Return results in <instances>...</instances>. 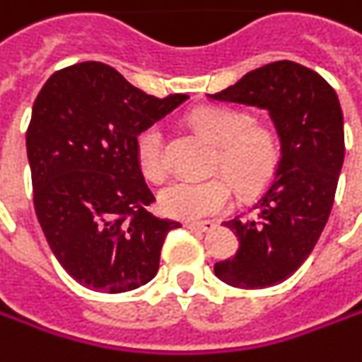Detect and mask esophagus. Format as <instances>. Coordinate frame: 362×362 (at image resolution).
Masks as SVG:
<instances>
[{
    "label": "esophagus",
    "mask_w": 362,
    "mask_h": 362,
    "mask_svg": "<svg viewBox=\"0 0 362 362\" xmlns=\"http://www.w3.org/2000/svg\"><path fill=\"white\" fill-rule=\"evenodd\" d=\"M185 228L193 230V232H209L216 228V224L214 222H185Z\"/></svg>",
    "instance_id": "1"
}]
</instances>
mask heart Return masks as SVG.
I'll use <instances>...</instances> for the list:
<instances>
[{
	"label": "heart",
	"instance_id": "heart-1",
	"mask_svg": "<svg viewBox=\"0 0 362 362\" xmlns=\"http://www.w3.org/2000/svg\"><path fill=\"white\" fill-rule=\"evenodd\" d=\"M191 124L218 144L216 169L228 173L211 179H177L158 195L163 214L177 220H204L226 211L234 202V185L243 195L262 191L279 169L283 142L271 124L228 105H204L191 114ZM136 160L142 175L154 183L169 173L163 124L153 122L136 136Z\"/></svg>",
	"mask_w": 362,
	"mask_h": 362
}]
</instances>
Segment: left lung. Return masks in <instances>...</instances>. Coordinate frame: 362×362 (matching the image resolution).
I'll return each instance as SVG.
<instances>
[{
  "label": "left lung",
  "mask_w": 362,
  "mask_h": 362,
  "mask_svg": "<svg viewBox=\"0 0 362 362\" xmlns=\"http://www.w3.org/2000/svg\"><path fill=\"white\" fill-rule=\"evenodd\" d=\"M209 98L267 110L281 136L275 177L248 216L224 222L238 236L236 255L214 264L232 287H273L303 264L330 218L344 163L340 101L326 79L293 61L255 69Z\"/></svg>",
  "instance_id": "8db88e82"
}]
</instances>
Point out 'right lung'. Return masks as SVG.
<instances>
[{
	"instance_id": "1",
	"label": "right lung",
	"mask_w": 362,
	"mask_h": 362,
	"mask_svg": "<svg viewBox=\"0 0 362 362\" xmlns=\"http://www.w3.org/2000/svg\"><path fill=\"white\" fill-rule=\"evenodd\" d=\"M185 100L146 95L95 61L57 71L40 89L26 132L34 209L77 283L122 293L156 275L163 243L181 224L148 211L136 136Z\"/></svg>"
}]
</instances>
